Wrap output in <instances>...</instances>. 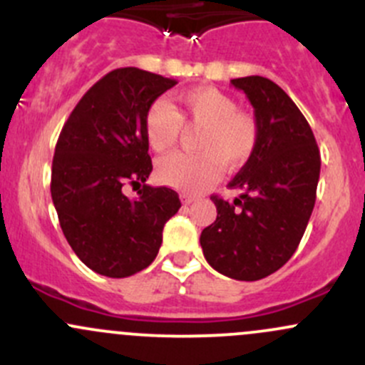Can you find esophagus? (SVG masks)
Returning a JSON list of instances; mask_svg holds the SVG:
<instances>
[{
    "mask_svg": "<svg viewBox=\"0 0 365 365\" xmlns=\"http://www.w3.org/2000/svg\"><path fill=\"white\" fill-rule=\"evenodd\" d=\"M180 200H182L183 205H190V203H194V201H196V197L189 196V194H182V196H180Z\"/></svg>",
    "mask_w": 365,
    "mask_h": 365,
    "instance_id": "obj_1",
    "label": "esophagus"
}]
</instances>
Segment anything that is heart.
<instances>
[{"instance_id": "obj_1", "label": "heart", "mask_w": 365, "mask_h": 365, "mask_svg": "<svg viewBox=\"0 0 365 365\" xmlns=\"http://www.w3.org/2000/svg\"><path fill=\"white\" fill-rule=\"evenodd\" d=\"M176 109L164 98L153 102L145 116V132L153 152L176 145L182 123L201 127L196 155L171 153L157 165L159 178L183 192H200L219 178L220 168L235 171L247 164L259 139L251 113L238 109L237 101L212 86H200L176 97Z\"/></svg>"}]
</instances>
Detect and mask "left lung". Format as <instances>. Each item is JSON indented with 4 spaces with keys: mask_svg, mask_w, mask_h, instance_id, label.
<instances>
[{
    "mask_svg": "<svg viewBox=\"0 0 365 365\" xmlns=\"http://www.w3.org/2000/svg\"><path fill=\"white\" fill-rule=\"evenodd\" d=\"M254 108L259 139L252 157L230 182L235 201L212 196L215 222L201 233L210 267L237 281L277 272L300 244L319 180V150L307 120L274 81L231 79Z\"/></svg>",
    "mask_w": 365,
    "mask_h": 365,
    "instance_id": "obj_1",
    "label": "left lung"
}]
</instances>
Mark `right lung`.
I'll list each match as a JSON object with an SVG mask.
<instances>
[{
  "mask_svg": "<svg viewBox=\"0 0 365 365\" xmlns=\"http://www.w3.org/2000/svg\"><path fill=\"white\" fill-rule=\"evenodd\" d=\"M175 84L135 67L113 70L84 93L58 138L51 196L60 226L77 257L106 277L150 267L164 224L182 206L173 189L145 185L153 169L146 111ZM127 182L143 185L138 198L124 196Z\"/></svg>",
  "mask_w": 365,
  "mask_h": 365,
  "instance_id": "1",
  "label": "right lung"
}]
</instances>
